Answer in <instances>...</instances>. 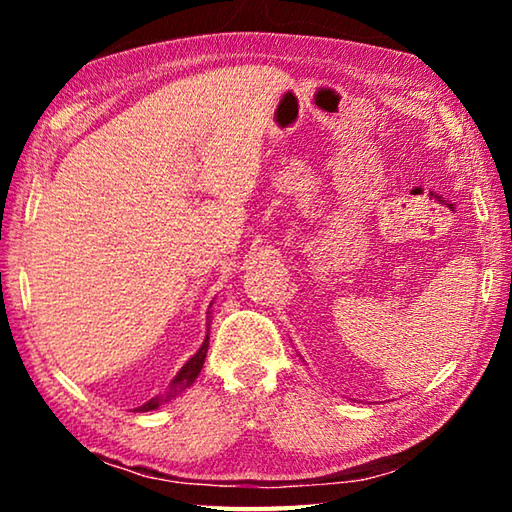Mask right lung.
<instances>
[{"label":"right lung","instance_id":"obj_1","mask_svg":"<svg viewBox=\"0 0 512 512\" xmlns=\"http://www.w3.org/2000/svg\"><path fill=\"white\" fill-rule=\"evenodd\" d=\"M210 307H212V302H210ZM207 314H210V311H207ZM210 323H212V316H207V334H205V339H203V345L196 350V354H192V357L187 359L185 366L176 372V377L169 381L167 391H164L162 395L151 397L149 402H144L142 406H137L135 411H140V413L155 411V409H158V406L171 402L173 397H178L180 393H185L187 388L194 384L196 377L201 375V368H203L205 357H207V345H210Z\"/></svg>","mask_w":512,"mask_h":512}]
</instances>
